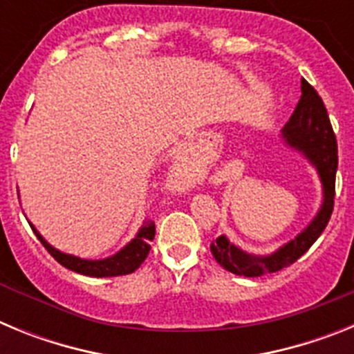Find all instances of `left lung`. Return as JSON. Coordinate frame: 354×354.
<instances>
[{
  "label": "left lung",
  "instance_id": "1",
  "mask_svg": "<svg viewBox=\"0 0 354 354\" xmlns=\"http://www.w3.org/2000/svg\"><path fill=\"white\" fill-rule=\"evenodd\" d=\"M282 136L287 145L301 152L317 168L323 183V205L305 230L270 255L246 253L232 245L225 236L216 237L211 243L212 257L221 268L239 277H262L289 268L317 241L333 212L335 175L339 165L337 138L323 99L306 80H301V97L282 129Z\"/></svg>",
  "mask_w": 354,
  "mask_h": 354
}]
</instances>
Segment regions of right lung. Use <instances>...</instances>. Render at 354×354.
Returning a JSON list of instances; mask_svg holds the SVG:
<instances>
[{
  "instance_id": "obj_1",
  "label": "right lung",
  "mask_w": 354,
  "mask_h": 354,
  "mask_svg": "<svg viewBox=\"0 0 354 354\" xmlns=\"http://www.w3.org/2000/svg\"><path fill=\"white\" fill-rule=\"evenodd\" d=\"M30 227L33 228L35 236L39 237V241L44 245V248L48 250L55 257L56 262H60L64 268L71 271H76V273L84 274V277H95V278H104V277H120V274H129L138 270L140 266L143 264V261L147 259L150 252V241L154 239L156 236V225L152 220H147L142 225V228L138 230L136 237H134L131 243H127L124 248L118 253L111 255L108 259H101V261H88V259H80L74 257V255H68V253L60 252V250L53 248L48 241L44 239L37 228L30 223Z\"/></svg>"
}]
</instances>
